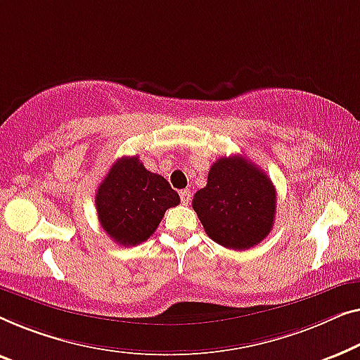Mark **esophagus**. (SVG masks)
Returning a JSON list of instances; mask_svg holds the SVG:
<instances>
[{
    "instance_id": "34e87169",
    "label": "esophagus",
    "mask_w": 360,
    "mask_h": 360,
    "mask_svg": "<svg viewBox=\"0 0 360 360\" xmlns=\"http://www.w3.org/2000/svg\"><path fill=\"white\" fill-rule=\"evenodd\" d=\"M179 197H181V202L182 204H189V200H191V191L189 189H184V191H181L179 192Z\"/></svg>"
}]
</instances>
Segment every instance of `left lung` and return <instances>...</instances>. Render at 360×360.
Masks as SVG:
<instances>
[{"label":"left lung","mask_w":360,"mask_h":360,"mask_svg":"<svg viewBox=\"0 0 360 360\" xmlns=\"http://www.w3.org/2000/svg\"><path fill=\"white\" fill-rule=\"evenodd\" d=\"M276 187L269 176L241 155L212 165L207 186L192 199L212 240L229 250H250L269 235L276 219Z\"/></svg>","instance_id":"8db88e82"}]
</instances>
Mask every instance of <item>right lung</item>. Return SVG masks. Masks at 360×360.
I'll list each match as a JSON object with an SVG mask.
<instances>
[{
    "label": "right lung",
    "instance_id": "obj_1",
    "mask_svg": "<svg viewBox=\"0 0 360 360\" xmlns=\"http://www.w3.org/2000/svg\"><path fill=\"white\" fill-rule=\"evenodd\" d=\"M179 202V194L169 182L146 169L139 156L115 161L96 192L101 226L122 246L148 240L165 212Z\"/></svg>",
    "mask_w": 360,
    "mask_h": 360
}]
</instances>
